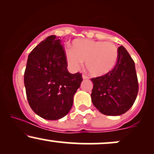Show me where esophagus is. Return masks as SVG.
<instances>
[{
  "label": "esophagus",
  "mask_w": 154,
  "mask_h": 154,
  "mask_svg": "<svg viewBox=\"0 0 154 154\" xmlns=\"http://www.w3.org/2000/svg\"><path fill=\"white\" fill-rule=\"evenodd\" d=\"M82 77L83 79H88V78H89V77H88V76H86V75H82Z\"/></svg>",
  "instance_id": "esophagus-1"
}]
</instances>
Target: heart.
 Masks as SVG:
<instances>
[{
    "instance_id": "obj_1",
    "label": "heart",
    "mask_w": 154,
    "mask_h": 154,
    "mask_svg": "<svg viewBox=\"0 0 154 154\" xmlns=\"http://www.w3.org/2000/svg\"><path fill=\"white\" fill-rule=\"evenodd\" d=\"M65 58L71 71L79 69L85 61L86 69L92 76L101 77L116 66L118 49L110 42L77 39L72 43V48L65 49Z\"/></svg>"
}]
</instances>
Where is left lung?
<instances>
[{"mask_svg": "<svg viewBox=\"0 0 154 154\" xmlns=\"http://www.w3.org/2000/svg\"><path fill=\"white\" fill-rule=\"evenodd\" d=\"M91 100L103 114L119 116L127 112L137 98L138 82L135 62L125 47L118 48L116 66L109 73L92 78Z\"/></svg>", "mask_w": 154, "mask_h": 154, "instance_id": "left-lung-1", "label": "left lung"}]
</instances>
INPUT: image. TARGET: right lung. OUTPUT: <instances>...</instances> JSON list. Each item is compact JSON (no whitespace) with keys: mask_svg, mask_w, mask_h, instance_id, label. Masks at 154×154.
Listing matches in <instances>:
<instances>
[{"mask_svg":"<svg viewBox=\"0 0 154 154\" xmlns=\"http://www.w3.org/2000/svg\"><path fill=\"white\" fill-rule=\"evenodd\" d=\"M61 40L51 35L28 56L24 82L31 109L48 120L61 119L69 112L74 95L82 79L67 70Z\"/></svg>","mask_w":154,"mask_h":154,"instance_id":"1","label":"right lung"}]
</instances>
